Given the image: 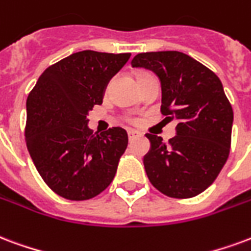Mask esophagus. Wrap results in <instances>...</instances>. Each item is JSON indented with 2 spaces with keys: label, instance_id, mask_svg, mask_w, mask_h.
<instances>
[{
  "label": "esophagus",
  "instance_id": "1",
  "mask_svg": "<svg viewBox=\"0 0 251 251\" xmlns=\"http://www.w3.org/2000/svg\"><path fill=\"white\" fill-rule=\"evenodd\" d=\"M140 134V133H138V131H135V130H129L127 131V135H129V141H131V140H134L135 137H137V135Z\"/></svg>",
  "mask_w": 251,
  "mask_h": 251
}]
</instances>
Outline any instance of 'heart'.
Masks as SVG:
<instances>
[{"label": "heart", "instance_id": "heart-1", "mask_svg": "<svg viewBox=\"0 0 251 251\" xmlns=\"http://www.w3.org/2000/svg\"><path fill=\"white\" fill-rule=\"evenodd\" d=\"M141 75H142V74H141Z\"/></svg>", "mask_w": 251, "mask_h": 251}]
</instances>
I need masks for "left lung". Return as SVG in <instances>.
<instances>
[{"mask_svg":"<svg viewBox=\"0 0 251 251\" xmlns=\"http://www.w3.org/2000/svg\"><path fill=\"white\" fill-rule=\"evenodd\" d=\"M133 68L148 69L161 82V113L177 121L166 145L146 134L145 172L157 190L173 198H192L214 182L229 157L233 109L221 79L190 55L168 50L140 53Z\"/></svg>","mask_w":251,"mask_h":251,"instance_id":"obj_1","label":"left lung"}]
</instances>
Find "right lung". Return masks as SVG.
I'll list each match as a JSON object with an SVG mask.
<instances>
[{
    "instance_id": "obj_1",
    "label": "right lung",
    "mask_w": 251,
    "mask_h": 251,
    "mask_svg": "<svg viewBox=\"0 0 251 251\" xmlns=\"http://www.w3.org/2000/svg\"><path fill=\"white\" fill-rule=\"evenodd\" d=\"M130 53H73L41 74L26 101V146L46 185L58 196L83 201L116 176L127 133L113 127L92 134L88 114L101 105L109 81Z\"/></svg>"
}]
</instances>
